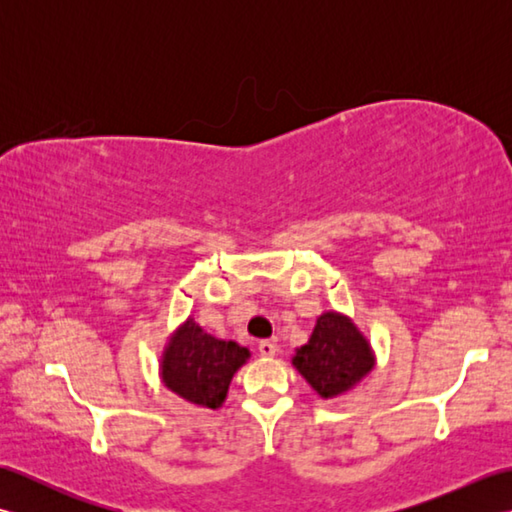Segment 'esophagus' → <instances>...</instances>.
Here are the masks:
<instances>
[{
  "instance_id": "1",
  "label": "esophagus",
  "mask_w": 512,
  "mask_h": 512,
  "mask_svg": "<svg viewBox=\"0 0 512 512\" xmlns=\"http://www.w3.org/2000/svg\"><path fill=\"white\" fill-rule=\"evenodd\" d=\"M279 352V347L275 341H262L259 343V354L262 356H275Z\"/></svg>"
}]
</instances>
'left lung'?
<instances>
[{
  "label": "left lung",
  "instance_id": "8db88e82",
  "mask_svg": "<svg viewBox=\"0 0 512 512\" xmlns=\"http://www.w3.org/2000/svg\"><path fill=\"white\" fill-rule=\"evenodd\" d=\"M292 365L319 396L334 398L374 367V354L350 319L325 312L314 325L310 341L292 358Z\"/></svg>",
  "mask_w": 512,
  "mask_h": 512
}]
</instances>
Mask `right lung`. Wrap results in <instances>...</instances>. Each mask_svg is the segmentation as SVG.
Listing matches in <instances>:
<instances>
[{
  "label": "right lung",
  "instance_id": "obj_1",
  "mask_svg": "<svg viewBox=\"0 0 512 512\" xmlns=\"http://www.w3.org/2000/svg\"><path fill=\"white\" fill-rule=\"evenodd\" d=\"M246 358V347L215 339L200 325L187 321L162 356V380L178 396L215 409L224 402L231 378Z\"/></svg>",
  "mask_w": 512,
  "mask_h": 512
}]
</instances>
